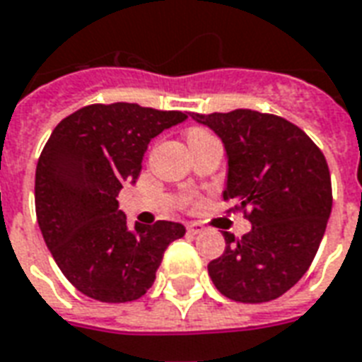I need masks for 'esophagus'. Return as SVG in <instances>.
<instances>
[{"label":"esophagus","mask_w":362,"mask_h":362,"mask_svg":"<svg viewBox=\"0 0 362 362\" xmlns=\"http://www.w3.org/2000/svg\"><path fill=\"white\" fill-rule=\"evenodd\" d=\"M186 230L189 235H197V233H201V231H203V228H201L197 222H189V224L186 226Z\"/></svg>","instance_id":"esophagus-1"}]
</instances>
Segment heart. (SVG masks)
I'll return each mask as SVG.
<instances>
[{
    "label": "heart",
    "instance_id": "1",
    "mask_svg": "<svg viewBox=\"0 0 362 362\" xmlns=\"http://www.w3.org/2000/svg\"><path fill=\"white\" fill-rule=\"evenodd\" d=\"M205 134H211V132L205 131V129H199V127H193V129H189V131H187V140H189V138L205 136Z\"/></svg>",
    "mask_w": 362,
    "mask_h": 362
}]
</instances>
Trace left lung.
I'll return each mask as SVG.
<instances>
[{"instance_id":"obj_1","label":"left lung","mask_w":362,"mask_h":362,"mask_svg":"<svg viewBox=\"0 0 362 362\" xmlns=\"http://www.w3.org/2000/svg\"><path fill=\"white\" fill-rule=\"evenodd\" d=\"M211 127L228 153L224 201L243 211L252 230L226 231L224 255L209 275L226 298L269 302L302 279L315 258L332 211L327 159L305 132L279 115L255 110L192 114Z\"/></svg>"}]
</instances>
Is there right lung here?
I'll use <instances>...</instances> for the list:
<instances>
[{
    "instance_id": "right-lung-1",
    "label": "right lung",
    "mask_w": 362,
    "mask_h": 362,
    "mask_svg": "<svg viewBox=\"0 0 362 362\" xmlns=\"http://www.w3.org/2000/svg\"><path fill=\"white\" fill-rule=\"evenodd\" d=\"M184 119V112L129 102L90 104L47 140L35 169L37 224L60 272L85 296L107 303L144 296L167 247L186 233L167 220L129 230L115 199L140 175L151 138Z\"/></svg>"
}]
</instances>
